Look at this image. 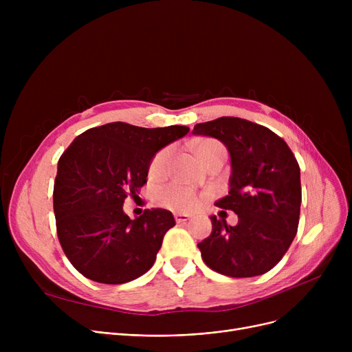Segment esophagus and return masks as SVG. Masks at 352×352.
<instances>
[{
    "label": "esophagus",
    "mask_w": 352,
    "mask_h": 352,
    "mask_svg": "<svg viewBox=\"0 0 352 352\" xmlns=\"http://www.w3.org/2000/svg\"><path fill=\"white\" fill-rule=\"evenodd\" d=\"M174 217H175V221H177L178 224H181V223H187L188 219H191V215H188V214H181V212L174 214Z\"/></svg>",
    "instance_id": "obj_1"
}]
</instances>
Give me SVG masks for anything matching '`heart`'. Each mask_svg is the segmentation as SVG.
Here are the masks:
<instances>
[{
    "label": "heart",
    "instance_id": "obj_1",
    "mask_svg": "<svg viewBox=\"0 0 352 352\" xmlns=\"http://www.w3.org/2000/svg\"><path fill=\"white\" fill-rule=\"evenodd\" d=\"M215 151H224V148L218 141L210 140V138L198 141L194 146V153L198 161L204 160L206 157H208ZM170 157H171V148H162L161 151H158L154 155V158L150 162V166H148V175H150V178H160L165 174ZM157 198L164 207L175 210V211L192 210L198 204L197 194L191 188L178 186V184H171L168 187L160 188L157 191Z\"/></svg>",
    "mask_w": 352,
    "mask_h": 352
}]
</instances>
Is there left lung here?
Here are the masks:
<instances>
[{"instance_id": "left-lung-1", "label": "left lung", "mask_w": 352, "mask_h": 352, "mask_svg": "<svg viewBox=\"0 0 352 352\" xmlns=\"http://www.w3.org/2000/svg\"><path fill=\"white\" fill-rule=\"evenodd\" d=\"M194 135L212 137L230 153L228 195L215 202L238 215L231 227L211 215L212 231L198 244L204 263L234 278H248L274 268L298 230L301 174L287 142L267 126L221 117L197 124Z\"/></svg>"}]
</instances>
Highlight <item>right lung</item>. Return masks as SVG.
Masks as SVG:
<instances>
[{
	"instance_id": "obj_1",
	"label": "right lung",
	"mask_w": 352,
	"mask_h": 352,
	"mask_svg": "<svg viewBox=\"0 0 352 352\" xmlns=\"http://www.w3.org/2000/svg\"><path fill=\"white\" fill-rule=\"evenodd\" d=\"M188 131L184 125L109 122L87 129L61 155L52 195L57 234L69 263L87 278L124 284L154 265L174 215L155 208L131 219L124 199L146 182L154 155Z\"/></svg>"
}]
</instances>
